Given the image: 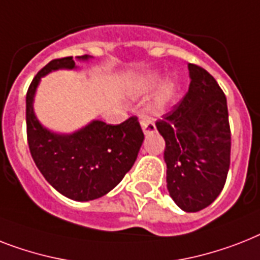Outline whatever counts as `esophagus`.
Returning <instances> with one entry per match:
<instances>
[{"instance_id": "1", "label": "esophagus", "mask_w": 260, "mask_h": 260, "mask_svg": "<svg viewBox=\"0 0 260 260\" xmlns=\"http://www.w3.org/2000/svg\"><path fill=\"white\" fill-rule=\"evenodd\" d=\"M140 124L143 131H144V134H149V132H153V131H155V124L152 123V121H149V120H141Z\"/></svg>"}]
</instances>
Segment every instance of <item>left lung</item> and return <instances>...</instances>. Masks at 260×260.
<instances>
[{
	"label": "left lung",
	"instance_id": "obj_1",
	"mask_svg": "<svg viewBox=\"0 0 260 260\" xmlns=\"http://www.w3.org/2000/svg\"><path fill=\"white\" fill-rule=\"evenodd\" d=\"M189 88L180 103L156 121L166 140L167 189L185 212L214 202L230 168L231 131L227 99L212 76L188 64Z\"/></svg>",
	"mask_w": 260,
	"mask_h": 260
}]
</instances>
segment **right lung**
<instances>
[{"label": "right lung", "instance_id": "add662e5", "mask_svg": "<svg viewBox=\"0 0 260 260\" xmlns=\"http://www.w3.org/2000/svg\"><path fill=\"white\" fill-rule=\"evenodd\" d=\"M88 54L79 60H89ZM73 57L52 60L35 76L26 93V135L30 155L46 181L77 202L99 199L119 184L132 168L144 134L132 116L112 125L94 120L71 135L50 132L40 124L33 99L41 77L57 69H75Z\"/></svg>", "mask_w": 260, "mask_h": 260}]
</instances>
